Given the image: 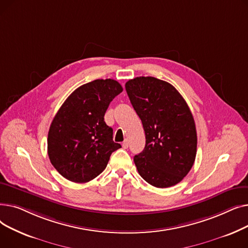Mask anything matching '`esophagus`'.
Returning <instances> with one entry per match:
<instances>
[{
    "instance_id": "34e87169",
    "label": "esophagus",
    "mask_w": 248,
    "mask_h": 248,
    "mask_svg": "<svg viewBox=\"0 0 248 248\" xmlns=\"http://www.w3.org/2000/svg\"><path fill=\"white\" fill-rule=\"evenodd\" d=\"M123 148L124 149H127L128 148V141L126 140H124V142H123Z\"/></svg>"
}]
</instances>
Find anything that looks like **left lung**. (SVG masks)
<instances>
[{
    "instance_id": "left-lung-1",
    "label": "left lung",
    "mask_w": 248,
    "mask_h": 248,
    "mask_svg": "<svg viewBox=\"0 0 248 248\" xmlns=\"http://www.w3.org/2000/svg\"><path fill=\"white\" fill-rule=\"evenodd\" d=\"M125 90L146 135L144 151L134 158L139 174L157 188L178 184L197 152L196 126L187 102L172 84L152 76L128 80Z\"/></svg>"
}]
</instances>
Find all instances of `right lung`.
I'll list each match as a JSON object with an SVG mask.
<instances>
[{
    "instance_id": "add662e5",
    "label": "right lung",
    "mask_w": 248,
    "mask_h": 248,
    "mask_svg": "<svg viewBox=\"0 0 248 248\" xmlns=\"http://www.w3.org/2000/svg\"><path fill=\"white\" fill-rule=\"evenodd\" d=\"M123 91L116 80L96 79L75 89L51 123L47 149L58 173L75 183H86L106 169L112 152L122 146L112 140L104 122L111 100Z\"/></svg>"
}]
</instances>
